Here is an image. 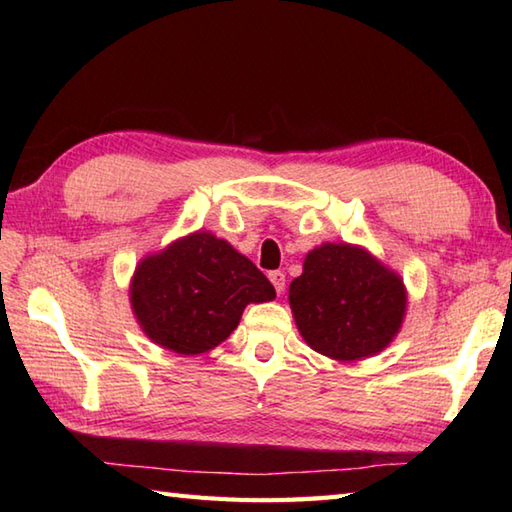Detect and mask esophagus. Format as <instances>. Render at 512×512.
I'll return each mask as SVG.
<instances>
[{
  "mask_svg": "<svg viewBox=\"0 0 512 512\" xmlns=\"http://www.w3.org/2000/svg\"><path fill=\"white\" fill-rule=\"evenodd\" d=\"M268 279H270V284L275 286L277 295H284V290H286V275L281 273V270H273V273L268 275Z\"/></svg>",
  "mask_w": 512,
  "mask_h": 512,
  "instance_id": "1",
  "label": "esophagus"
}]
</instances>
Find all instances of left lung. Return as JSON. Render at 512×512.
Segmentation results:
<instances>
[{
	"mask_svg": "<svg viewBox=\"0 0 512 512\" xmlns=\"http://www.w3.org/2000/svg\"><path fill=\"white\" fill-rule=\"evenodd\" d=\"M288 301L303 341L341 363L383 352L407 314L402 277L365 246L347 242L312 248Z\"/></svg>",
	"mask_w": 512,
	"mask_h": 512,
	"instance_id": "1",
	"label": "left lung"
}]
</instances>
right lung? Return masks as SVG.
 I'll use <instances>...</instances> for the list:
<instances>
[{
	"label": "right lung",
	"mask_w": 512,
	"mask_h": 512,
	"mask_svg": "<svg viewBox=\"0 0 512 512\" xmlns=\"http://www.w3.org/2000/svg\"><path fill=\"white\" fill-rule=\"evenodd\" d=\"M273 299L262 270L211 231H193L145 255L129 281L140 330L182 356L213 350L237 328L248 303Z\"/></svg>",
	"instance_id": "1"
}]
</instances>
